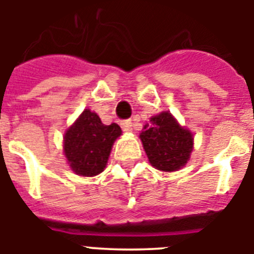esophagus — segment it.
Returning <instances> with one entry per match:
<instances>
[{"label":"esophagus","instance_id":"1","mask_svg":"<svg viewBox=\"0 0 254 254\" xmlns=\"http://www.w3.org/2000/svg\"><path fill=\"white\" fill-rule=\"evenodd\" d=\"M121 127L125 132H131L132 131V122L131 120H126L121 122Z\"/></svg>","mask_w":254,"mask_h":254}]
</instances>
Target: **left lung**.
<instances>
[{"label":"left lung","instance_id":"1","mask_svg":"<svg viewBox=\"0 0 254 254\" xmlns=\"http://www.w3.org/2000/svg\"><path fill=\"white\" fill-rule=\"evenodd\" d=\"M150 164L158 170L176 172L190 160L193 150V136L182 127L169 112L150 118L140 133Z\"/></svg>","mask_w":254,"mask_h":254}]
</instances>
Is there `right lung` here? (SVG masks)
Here are the masks:
<instances>
[{
	"label": "right lung",
	"instance_id": "right-lung-1",
	"mask_svg": "<svg viewBox=\"0 0 254 254\" xmlns=\"http://www.w3.org/2000/svg\"><path fill=\"white\" fill-rule=\"evenodd\" d=\"M121 134L117 123L105 126L95 112L85 109L64 133V152L69 168L82 177L100 174Z\"/></svg>",
	"mask_w": 254,
	"mask_h": 254
}]
</instances>
